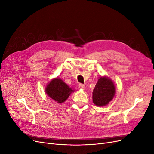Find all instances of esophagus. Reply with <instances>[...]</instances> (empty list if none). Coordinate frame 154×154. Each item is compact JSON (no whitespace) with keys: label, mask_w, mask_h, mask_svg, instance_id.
<instances>
[{"label":"esophagus","mask_w":154,"mask_h":154,"mask_svg":"<svg viewBox=\"0 0 154 154\" xmlns=\"http://www.w3.org/2000/svg\"><path fill=\"white\" fill-rule=\"evenodd\" d=\"M78 86H79V88H82V89H85V85L84 84H82V83H80Z\"/></svg>","instance_id":"esophagus-1"}]
</instances>
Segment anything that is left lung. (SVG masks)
I'll return each mask as SVG.
<instances>
[{"label":"left lung","instance_id":"8db88e82","mask_svg":"<svg viewBox=\"0 0 154 154\" xmlns=\"http://www.w3.org/2000/svg\"><path fill=\"white\" fill-rule=\"evenodd\" d=\"M115 89L112 80L106 76L100 77L93 90V103L99 106L108 105L115 95Z\"/></svg>","mask_w":154,"mask_h":154}]
</instances>
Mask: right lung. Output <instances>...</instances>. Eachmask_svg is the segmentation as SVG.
Returning <instances> with one entry per match:
<instances>
[{"label":"right lung","mask_w":154,"mask_h":154,"mask_svg":"<svg viewBox=\"0 0 154 154\" xmlns=\"http://www.w3.org/2000/svg\"><path fill=\"white\" fill-rule=\"evenodd\" d=\"M46 94L58 103H62L67 100L74 91L60 78L53 79L45 87Z\"/></svg>","instance_id":"1"}]
</instances>
